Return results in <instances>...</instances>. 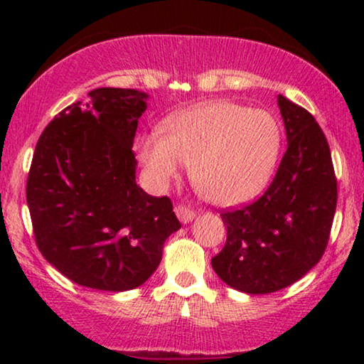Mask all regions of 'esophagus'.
<instances>
[{"label": "esophagus", "mask_w": 364, "mask_h": 364, "mask_svg": "<svg viewBox=\"0 0 364 364\" xmlns=\"http://www.w3.org/2000/svg\"><path fill=\"white\" fill-rule=\"evenodd\" d=\"M176 213H177L178 220H181L182 223H188V222H192L193 218H196V212L191 210L188 207H183V205H177Z\"/></svg>", "instance_id": "obj_1"}]
</instances>
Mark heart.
Segmentation results:
<instances>
[{"label": "heart", "mask_w": 364, "mask_h": 364, "mask_svg": "<svg viewBox=\"0 0 364 364\" xmlns=\"http://www.w3.org/2000/svg\"><path fill=\"white\" fill-rule=\"evenodd\" d=\"M282 147L277 119L230 101L208 102L172 117L164 134L137 141L149 182L166 188L192 162L198 191L217 205H240L268 186Z\"/></svg>", "instance_id": "1"}]
</instances>
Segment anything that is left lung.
<instances>
[{"instance_id": "8db88e82", "label": "left lung", "mask_w": 364, "mask_h": 364, "mask_svg": "<svg viewBox=\"0 0 364 364\" xmlns=\"http://www.w3.org/2000/svg\"><path fill=\"white\" fill-rule=\"evenodd\" d=\"M288 147L257 202L222 213L227 242L212 268L228 287L267 295L306 275L325 253L336 210V177L315 117L278 96Z\"/></svg>"}]
</instances>
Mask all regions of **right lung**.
<instances>
[{
    "instance_id": "right-lung-1",
    "label": "right lung",
    "mask_w": 364,
    "mask_h": 364,
    "mask_svg": "<svg viewBox=\"0 0 364 364\" xmlns=\"http://www.w3.org/2000/svg\"><path fill=\"white\" fill-rule=\"evenodd\" d=\"M44 129L26 200L43 257L77 285L104 291L141 287L181 228L168 197L136 182L132 144L149 94L99 87Z\"/></svg>"
}]
</instances>
